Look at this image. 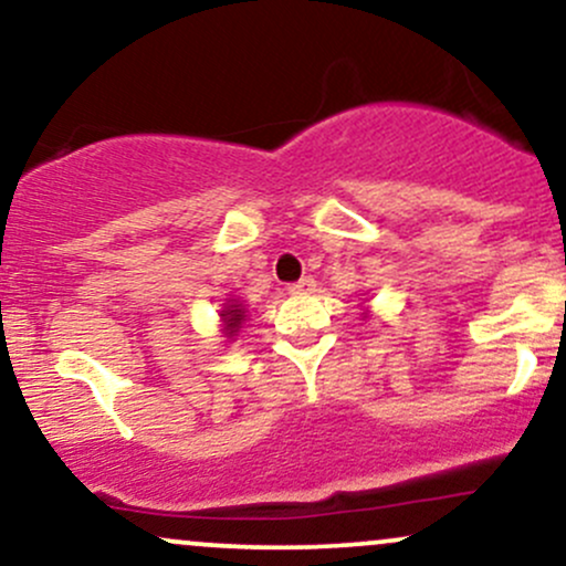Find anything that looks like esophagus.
<instances>
[{
    "mask_svg": "<svg viewBox=\"0 0 566 566\" xmlns=\"http://www.w3.org/2000/svg\"><path fill=\"white\" fill-rule=\"evenodd\" d=\"M290 295H311V292L316 290V282L311 276H303L301 282H295V284H290Z\"/></svg>",
    "mask_w": 566,
    "mask_h": 566,
    "instance_id": "34e87169",
    "label": "esophagus"
}]
</instances>
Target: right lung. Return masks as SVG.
<instances>
[{
    "label": "right lung",
    "mask_w": 566,
    "mask_h": 566,
    "mask_svg": "<svg viewBox=\"0 0 566 566\" xmlns=\"http://www.w3.org/2000/svg\"><path fill=\"white\" fill-rule=\"evenodd\" d=\"M220 316H223V333H226V337H233V335L239 333V327H242V322H244L242 303L229 301V303L223 305V311H220Z\"/></svg>",
    "instance_id": "obj_1"
}]
</instances>
